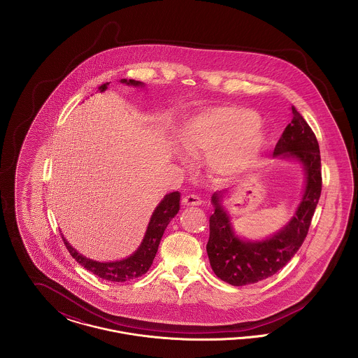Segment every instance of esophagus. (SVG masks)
I'll return each instance as SVG.
<instances>
[{
  "mask_svg": "<svg viewBox=\"0 0 358 358\" xmlns=\"http://www.w3.org/2000/svg\"><path fill=\"white\" fill-rule=\"evenodd\" d=\"M182 203L184 205H187V206H197V205H201V199L199 197V196H196V194H187L184 197V200H182Z\"/></svg>",
  "mask_w": 358,
  "mask_h": 358,
  "instance_id": "obj_1",
  "label": "esophagus"
}]
</instances>
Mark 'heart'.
Segmentation results:
<instances>
[{
	"label": "heart",
	"mask_w": 358,
	"mask_h": 358,
	"mask_svg": "<svg viewBox=\"0 0 358 358\" xmlns=\"http://www.w3.org/2000/svg\"><path fill=\"white\" fill-rule=\"evenodd\" d=\"M254 111L222 107L205 111L190 120L180 138L182 150L190 157L212 154L210 164L222 173L236 171L254 161L266 145V136L254 127Z\"/></svg>",
	"instance_id": "1"
}]
</instances>
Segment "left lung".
I'll list each match as a JSON object with an SVG mask.
<instances>
[{"label": "left lung", "mask_w": 358, "mask_h": 358, "mask_svg": "<svg viewBox=\"0 0 358 358\" xmlns=\"http://www.w3.org/2000/svg\"><path fill=\"white\" fill-rule=\"evenodd\" d=\"M291 110L292 120L273 149V157H294L306 171L305 194L291 222L273 238L244 241L235 235L222 209V192L212 196L215 213L209 217L206 252L213 273L232 286L252 285L283 268L303 244L321 197L322 171L317 136L295 107Z\"/></svg>", "instance_id": "1"}]
</instances>
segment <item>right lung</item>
Returning <instances> with one entry per match:
<instances>
[{
	"label": "right lung",
	"instance_id": "1",
	"mask_svg": "<svg viewBox=\"0 0 358 358\" xmlns=\"http://www.w3.org/2000/svg\"><path fill=\"white\" fill-rule=\"evenodd\" d=\"M122 83L131 85H141V82H136L133 79L126 80L122 79ZM107 85H102L99 87L101 91H104L107 88ZM180 210V193L173 192L164 197V200L158 204L154 210L153 216L149 222L148 231L145 234L143 241L141 247L136 250V252L127 259H123L120 262H110V263H101L91 260L88 257L79 254L75 248L69 245V241L63 238V241L69 250V254L72 257L85 267V270L91 271L99 278L111 280V282H126L130 279H136L142 276L143 273H148L153 263L155 254L158 251L159 241L162 238V235L171 222V219L177 215Z\"/></svg>",
	"mask_w": 358,
	"mask_h": 358
}]
</instances>
